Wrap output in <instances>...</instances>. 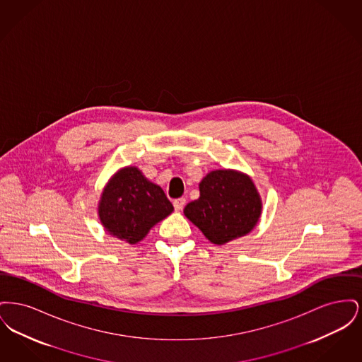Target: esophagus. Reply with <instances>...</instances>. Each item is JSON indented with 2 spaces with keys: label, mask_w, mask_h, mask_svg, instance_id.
<instances>
[{
  "label": "esophagus",
  "mask_w": 362,
  "mask_h": 362,
  "mask_svg": "<svg viewBox=\"0 0 362 362\" xmlns=\"http://www.w3.org/2000/svg\"><path fill=\"white\" fill-rule=\"evenodd\" d=\"M186 205V198H177L173 201V207L176 211H180Z\"/></svg>",
  "instance_id": "esophagus-1"
}]
</instances>
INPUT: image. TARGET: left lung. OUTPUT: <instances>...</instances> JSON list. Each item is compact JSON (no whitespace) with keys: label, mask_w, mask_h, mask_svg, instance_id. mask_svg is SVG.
Masks as SVG:
<instances>
[{"label":"left lung","mask_w":362,"mask_h":362,"mask_svg":"<svg viewBox=\"0 0 362 362\" xmlns=\"http://www.w3.org/2000/svg\"><path fill=\"white\" fill-rule=\"evenodd\" d=\"M199 194L185 207V216L214 244L241 238L258 223L262 202L252 180L244 173H207L199 183Z\"/></svg>","instance_id":"8db88e82"}]
</instances>
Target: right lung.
Segmentation results:
<instances>
[{
	"instance_id": "obj_1",
	"label": "right lung",
	"mask_w": 362,
	"mask_h": 362,
	"mask_svg": "<svg viewBox=\"0 0 362 362\" xmlns=\"http://www.w3.org/2000/svg\"><path fill=\"white\" fill-rule=\"evenodd\" d=\"M173 211L161 187L151 183L136 167L117 173L102 194L99 217L105 230L136 244L149 229Z\"/></svg>"
}]
</instances>
